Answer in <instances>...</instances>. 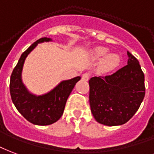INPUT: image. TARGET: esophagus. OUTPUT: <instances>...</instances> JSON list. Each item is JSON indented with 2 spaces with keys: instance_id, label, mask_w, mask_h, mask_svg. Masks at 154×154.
I'll use <instances>...</instances> for the list:
<instances>
[{
  "instance_id": "1",
  "label": "esophagus",
  "mask_w": 154,
  "mask_h": 154,
  "mask_svg": "<svg viewBox=\"0 0 154 154\" xmlns=\"http://www.w3.org/2000/svg\"><path fill=\"white\" fill-rule=\"evenodd\" d=\"M89 77H90V74H89V73H85V74L82 75V79H83L84 80H86V81H88Z\"/></svg>"
}]
</instances>
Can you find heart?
Returning <instances> with one entry per match:
<instances>
[{"label":"heart","instance_id":"obj_1","mask_svg":"<svg viewBox=\"0 0 154 154\" xmlns=\"http://www.w3.org/2000/svg\"><path fill=\"white\" fill-rule=\"evenodd\" d=\"M108 53V50L105 48H98L95 51V56L97 58L106 57ZM121 61L120 57L116 54H110L104 60V67L106 69H112L118 66Z\"/></svg>","mask_w":154,"mask_h":154}]
</instances>
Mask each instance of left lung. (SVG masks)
I'll return each instance as SVG.
<instances>
[{
    "label": "left lung",
    "mask_w": 154,
    "mask_h": 154,
    "mask_svg": "<svg viewBox=\"0 0 154 154\" xmlns=\"http://www.w3.org/2000/svg\"><path fill=\"white\" fill-rule=\"evenodd\" d=\"M127 65L111 75L89 79L91 112L100 124L123 125L135 114L145 95L144 75L136 58L127 51Z\"/></svg>",
    "instance_id": "1"
}]
</instances>
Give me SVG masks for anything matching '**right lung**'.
<instances>
[{
    "mask_svg": "<svg viewBox=\"0 0 154 154\" xmlns=\"http://www.w3.org/2000/svg\"><path fill=\"white\" fill-rule=\"evenodd\" d=\"M50 41H52L51 38H42L32 43L21 55L11 76L10 92L12 102L19 112L27 121L37 125L53 124L61 117L67 98L76 83L81 79L80 76H77L63 80L51 91L42 95H36L28 90L22 81L24 61L38 43Z\"/></svg>",
    "mask_w": 154,
    "mask_h": 154,
    "instance_id": "1",
    "label": "right lung"
}]
</instances>
